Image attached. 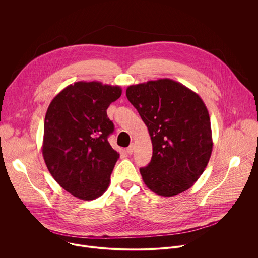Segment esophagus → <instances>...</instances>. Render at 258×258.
I'll return each instance as SVG.
<instances>
[{"label": "esophagus", "instance_id": "34e87169", "mask_svg": "<svg viewBox=\"0 0 258 258\" xmlns=\"http://www.w3.org/2000/svg\"><path fill=\"white\" fill-rule=\"evenodd\" d=\"M134 149H135V146H134V144H131L127 148H126V153L127 154H133V152H134Z\"/></svg>", "mask_w": 258, "mask_h": 258}]
</instances>
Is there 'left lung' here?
<instances>
[{"instance_id": "obj_1", "label": "left lung", "mask_w": 258, "mask_h": 258, "mask_svg": "<svg viewBox=\"0 0 258 258\" xmlns=\"http://www.w3.org/2000/svg\"><path fill=\"white\" fill-rule=\"evenodd\" d=\"M127 100L148 127L153 154L140 168L157 195L171 197L190 189L212 151L210 118L201 98L169 79L130 86Z\"/></svg>"}]
</instances>
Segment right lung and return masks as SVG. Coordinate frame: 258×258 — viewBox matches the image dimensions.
<instances>
[{"label": "right lung", "instance_id": "add662e5", "mask_svg": "<svg viewBox=\"0 0 258 258\" xmlns=\"http://www.w3.org/2000/svg\"><path fill=\"white\" fill-rule=\"evenodd\" d=\"M120 96L117 86L78 82L47 110L43 156L54 179L75 197L94 200L109 186L119 154L108 142L114 124L106 110Z\"/></svg>", "mask_w": 258, "mask_h": 258}]
</instances>
